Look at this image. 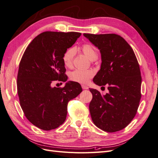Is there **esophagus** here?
<instances>
[{"label": "esophagus", "instance_id": "1", "mask_svg": "<svg viewBox=\"0 0 158 158\" xmlns=\"http://www.w3.org/2000/svg\"><path fill=\"white\" fill-rule=\"evenodd\" d=\"M82 88L84 89H88L89 88L88 86H86V85H82Z\"/></svg>", "mask_w": 158, "mask_h": 158}]
</instances>
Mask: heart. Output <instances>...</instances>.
Returning <instances> with one entry per match:
<instances>
[{"label": "heart", "instance_id": "obj_1", "mask_svg": "<svg viewBox=\"0 0 158 158\" xmlns=\"http://www.w3.org/2000/svg\"><path fill=\"white\" fill-rule=\"evenodd\" d=\"M82 50L84 55L86 56L89 60L98 58V52L95 47L89 44H84L82 46ZM76 53V49L74 47H70L66 49L63 56V63L66 67H70L73 64V58ZM94 73L92 70H85L77 69L70 74V79L74 82H77L82 84H85L88 82L89 78L93 76Z\"/></svg>", "mask_w": 158, "mask_h": 158}]
</instances>
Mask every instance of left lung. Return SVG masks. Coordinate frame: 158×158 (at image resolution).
Listing matches in <instances>:
<instances>
[{
  "mask_svg": "<svg viewBox=\"0 0 158 158\" xmlns=\"http://www.w3.org/2000/svg\"><path fill=\"white\" fill-rule=\"evenodd\" d=\"M84 36L101 53V68L94 82L102 87L108 85L109 90L102 95L89 89L93 96L89 106L91 117L94 125L104 131H121L136 115L141 98L142 77L136 55L118 35L84 33Z\"/></svg>",
  "mask_w": 158,
  "mask_h": 158,
  "instance_id": "1",
  "label": "left lung"
}]
</instances>
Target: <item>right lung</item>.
<instances>
[{"mask_svg": "<svg viewBox=\"0 0 158 158\" xmlns=\"http://www.w3.org/2000/svg\"><path fill=\"white\" fill-rule=\"evenodd\" d=\"M80 35L78 32L41 33L22 56L17 77L20 106L28 121L42 130L61 125L66 120L69 102L82 92L80 84L73 81L63 88L51 86L55 80H67L63 56Z\"/></svg>", "mask_w": 158, "mask_h": 158, "instance_id": "obj_1", "label": "right lung"}]
</instances>
